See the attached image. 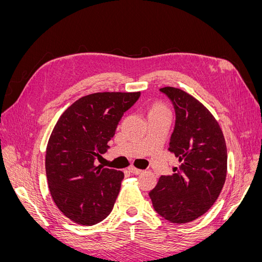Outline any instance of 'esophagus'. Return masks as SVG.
Segmentation results:
<instances>
[{"mask_svg":"<svg viewBox=\"0 0 262 262\" xmlns=\"http://www.w3.org/2000/svg\"><path fill=\"white\" fill-rule=\"evenodd\" d=\"M129 171L131 172V173H133V175H139V173H141L142 172V170L141 169H138V168H136V167H129Z\"/></svg>","mask_w":262,"mask_h":262,"instance_id":"34e87169","label":"esophagus"}]
</instances>
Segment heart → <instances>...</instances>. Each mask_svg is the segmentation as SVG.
<instances>
[{"label":"heart","mask_w":262,"mask_h":262,"mask_svg":"<svg viewBox=\"0 0 262 262\" xmlns=\"http://www.w3.org/2000/svg\"><path fill=\"white\" fill-rule=\"evenodd\" d=\"M163 110H167V108H166L165 106L163 105H160V104H156L152 107V109H150L149 114H153V113H158V112H163Z\"/></svg>","instance_id":"1"}]
</instances>
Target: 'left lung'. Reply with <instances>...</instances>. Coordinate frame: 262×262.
<instances>
[{
    "instance_id": "8db88e82",
    "label": "left lung",
    "mask_w": 262,
    "mask_h": 262,
    "mask_svg": "<svg viewBox=\"0 0 262 262\" xmlns=\"http://www.w3.org/2000/svg\"><path fill=\"white\" fill-rule=\"evenodd\" d=\"M175 110L169 150L181 162L170 176H161L149 191L155 211L184 224L209 211L224 186L227 152L219 123L200 101L175 87L160 90Z\"/></svg>"
}]
</instances>
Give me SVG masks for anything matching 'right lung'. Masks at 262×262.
<instances>
[{
  "mask_svg": "<svg viewBox=\"0 0 262 262\" xmlns=\"http://www.w3.org/2000/svg\"><path fill=\"white\" fill-rule=\"evenodd\" d=\"M141 93H96L71 105L55 124L46 152L52 199L67 217L94 225L112 212L123 172L96 167L119 121Z\"/></svg>",
  "mask_w": 262,
  "mask_h": 262,
  "instance_id": "1",
  "label": "right lung"
}]
</instances>
